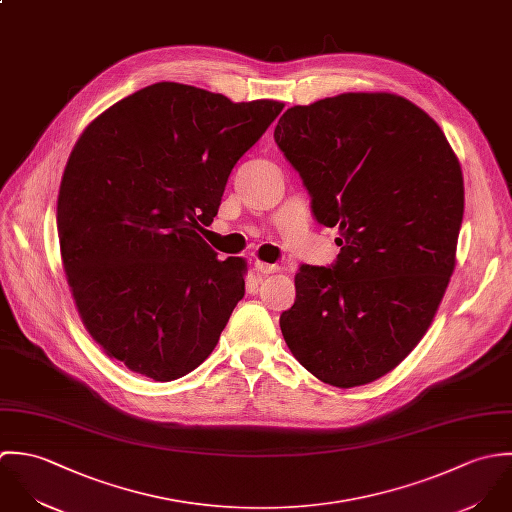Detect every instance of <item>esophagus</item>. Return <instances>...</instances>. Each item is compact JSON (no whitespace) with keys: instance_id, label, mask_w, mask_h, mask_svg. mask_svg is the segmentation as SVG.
<instances>
[{"instance_id":"34e87169","label":"esophagus","mask_w":512,"mask_h":512,"mask_svg":"<svg viewBox=\"0 0 512 512\" xmlns=\"http://www.w3.org/2000/svg\"><path fill=\"white\" fill-rule=\"evenodd\" d=\"M255 271H257V273H263V275H273V273H279L281 267H279V265H271V263L257 261V263H255Z\"/></svg>"}]
</instances>
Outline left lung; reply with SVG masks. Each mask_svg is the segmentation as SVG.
Here are the masks:
<instances>
[{
    "label": "left lung",
    "instance_id": "1",
    "mask_svg": "<svg viewBox=\"0 0 512 512\" xmlns=\"http://www.w3.org/2000/svg\"><path fill=\"white\" fill-rule=\"evenodd\" d=\"M275 142L316 219L338 227L332 269L303 265L281 314L293 356L336 388L392 372L427 332L455 269L463 172L439 124L394 93L291 106Z\"/></svg>",
    "mask_w": 512,
    "mask_h": 512
}]
</instances>
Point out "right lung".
Wrapping results in <instances>:
<instances>
[{
  "mask_svg": "<svg viewBox=\"0 0 512 512\" xmlns=\"http://www.w3.org/2000/svg\"><path fill=\"white\" fill-rule=\"evenodd\" d=\"M283 106L156 83L83 130L57 227L79 316L108 358L172 382L213 352L245 295L247 263L219 261L200 223L215 217L233 166Z\"/></svg>",
  "mask_w": 512,
  "mask_h": 512,
  "instance_id": "obj_1",
  "label": "right lung"
}]
</instances>
